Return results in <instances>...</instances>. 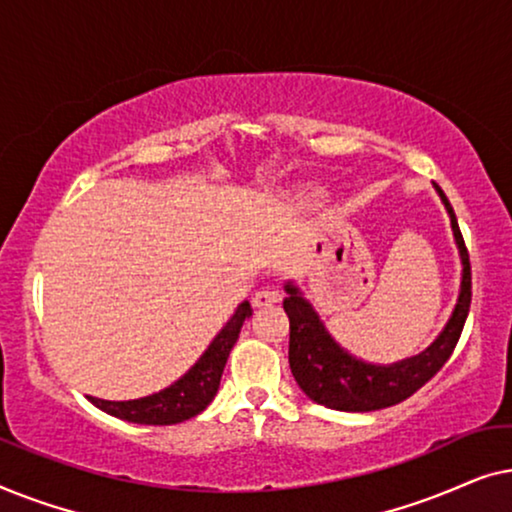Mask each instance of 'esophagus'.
Returning <instances> with one entry per match:
<instances>
[{"label": "esophagus", "mask_w": 512, "mask_h": 512, "mask_svg": "<svg viewBox=\"0 0 512 512\" xmlns=\"http://www.w3.org/2000/svg\"><path fill=\"white\" fill-rule=\"evenodd\" d=\"M282 300V293L279 291H272V289H263V291H256L254 296H251V303L254 307H270Z\"/></svg>", "instance_id": "34e87169"}]
</instances>
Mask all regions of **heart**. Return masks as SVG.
<instances>
[{
  "mask_svg": "<svg viewBox=\"0 0 512 512\" xmlns=\"http://www.w3.org/2000/svg\"><path fill=\"white\" fill-rule=\"evenodd\" d=\"M321 198H324V191L314 186H303L296 191V200L303 202V205H314V202H319Z\"/></svg>",
  "mask_w": 512,
  "mask_h": 512,
  "instance_id": "obj_1",
  "label": "heart"
}]
</instances>
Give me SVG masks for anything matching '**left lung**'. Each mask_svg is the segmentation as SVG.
I'll return each instance as SVG.
<instances>
[{"mask_svg": "<svg viewBox=\"0 0 512 512\" xmlns=\"http://www.w3.org/2000/svg\"><path fill=\"white\" fill-rule=\"evenodd\" d=\"M433 188H436L447 214H450L452 235L461 258V286L457 305H454L445 328L424 352L410 356V359L387 363V366L356 359L328 333L324 321L310 300L303 296V291L293 282L284 284V310L289 314L291 328L289 366L298 387L314 403L342 412L389 408V405L405 401L419 387H424L454 352V345H457L468 317V307H471V263H468V251L450 200L445 198L438 184H433Z\"/></svg>", "mask_w": 512, "mask_h": 512, "instance_id": "1", "label": "left lung"}]
</instances>
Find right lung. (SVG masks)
Wrapping results in <instances>:
<instances>
[{
  "label": "right lung",
  "instance_id": "obj_1",
  "mask_svg": "<svg viewBox=\"0 0 512 512\" xmlns=\"http://www.w3.org/2000/svg\"><path fill=\"white\" fill-rule=\"evenodd\" d=\"M249 300L237 305L233 317L226 321V326L216 333V338L209 342L205 354L195 361L186 375H181L170 387L158 391V394L135 398V401H102V398H90V403L111 417L125 419L132 424H149V426H167L186 422L212 403L221 384L223 368L230 356V349L240 338V328L251 317Z\"/></svg>",
  "mask_w": 512,
  "mask_h": 512
}]
</instances>
